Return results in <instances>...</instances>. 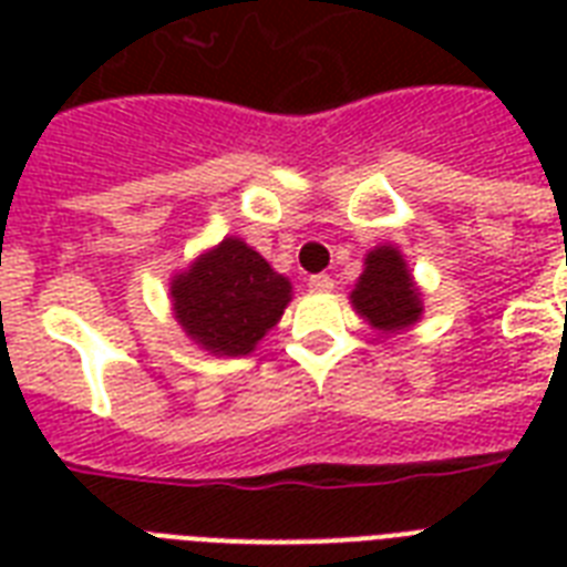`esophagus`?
I'll return each instance as SVG.
<instances>
[{
	"instance_id": "1",
	"label": "esophagus",
	"mask_w": 567,
	"mask_h": 567,
	"mask_svg": "<svg viewBox=\"0 0 567 567\" xmlns=\"http://www.w3.org/2000/svg\"><path fill=\"white\" fill-rule=\"evenodd\" d=\"M332 279H329L327 274H318V276H309V291L311 293H327L332 291Z\"/></svg>"
}]
</instances>
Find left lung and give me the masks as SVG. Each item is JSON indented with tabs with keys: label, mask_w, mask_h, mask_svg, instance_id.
<instances>
[{
	"label": "left lung",
	"mask_w": 567,
	"mask_h": 567,
	"mask_svg": "<svg viewBox=\"0 0 567 567\" xmlns=\"http://www.w3.org/2000/svg\"><path fill=\"white\" fill-rule=\"evenodd\" d=\"M355 315L379 336H403L423 318V291L414 282L403 252L394 244H379L364 256L359 282L350 291Z\"/></svg>",
	"instance_id": "1"
}]
</instances>
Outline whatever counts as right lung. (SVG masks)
<instances>
[{
  "label": "right lung",
  "instance_id": "1",
  "mask_svg": "<svg viewBox=\"0 0 567 567\" xmlns=\"http://www.w3.org/2000/svg\"><path fill=\"white\" fill-rule=\"evenodd\" d=\"M291 279L238 235L203 249L171 279L173 318L199 350L238 359L282 320Z\"/></svg>",
  "mask_w": 567,
  "mask_h": 567
}]
</instances>
